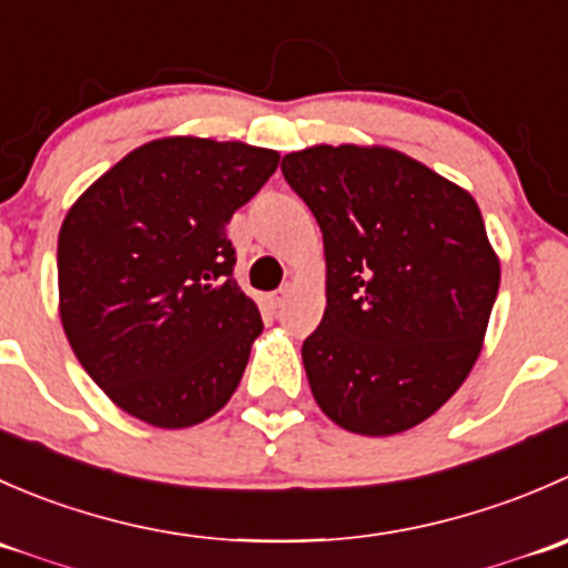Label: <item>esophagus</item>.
<instances>
[{"mask_svg":"<svg viewBox=\"0 0 568 568\" xmlns=\"http://www.w3.org/2000/svg\"><path fill=\"white\" fill-rule=\"evenodd\" d=\"M288 294H291V285L288 283L280 285L274 294H268V307H272V311H280V307L285 305V300H288Z\"/></svg>","mask_w":568,"mask_h":568,"instance_id":"esophagus-1","label":"esophagus"}]
</instances>
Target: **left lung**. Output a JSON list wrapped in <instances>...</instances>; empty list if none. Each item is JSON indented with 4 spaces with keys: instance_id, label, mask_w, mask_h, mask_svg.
Returning <instances> with one entry per match:
<instances>
[{
    "instance_id": "left-lung-1",
    "label": "left lung",
    "mask_w": 568,
    "mask_h": 568,
    "mask_svg": "<svg viewBox=\"0 0 568 568\" xmlns=\"http://www.w3.org/2000/svg\"><path fill=\"white\" fill-rule=\"evenodd\" d=\"M324 236L326 311L302 343L329 420L390 437L432 417L480 354L500 261L473 194L393 148L283 159Z\"/></svg>"
}]
</instances>
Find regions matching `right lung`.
Listing matches in <instances>:
<instances>
[{"mask_svg": "<svg viewBox=\"0 0 568 568\" xmlns=\"http://www.w3.org/2000/svg\"><path fill=\"white\" fill-rule=\"evenodd\" d=\"M277 164L268 148L164 136L120 159L65 214L62 329L123 412L186 428L236 393L263 321L233 280L225 227Z\"/></svg>", "mask_w": 568, "mask_h": 568, "instance_id": "obj_1", "label": "right lung"}]
</instances>
